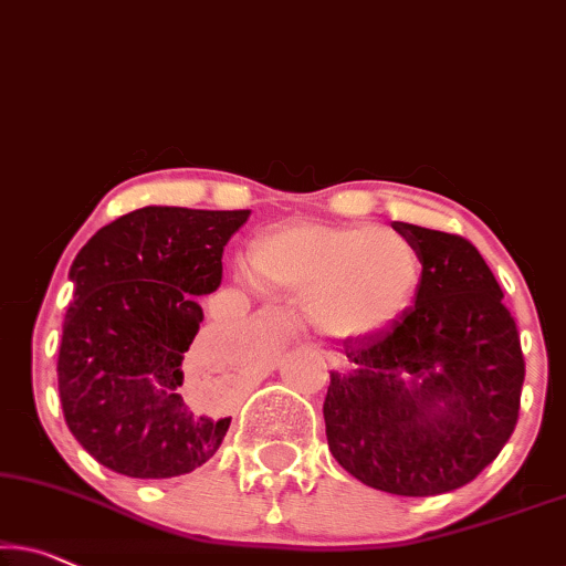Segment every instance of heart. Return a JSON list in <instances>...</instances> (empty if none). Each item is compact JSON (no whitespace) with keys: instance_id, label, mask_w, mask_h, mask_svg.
<instances>
[{"instance_id":"b5f03b06","label":"heart","mask_w":566,"mask_h":566,"mask_svg":"<svg viewBox=\"0 0 566 566\" xmlns=\"http://www.w3.org/2000/svg\"><path fill=\"white\" fill-rule=\"evenodd\" d=\"M248 268L260 291L306 301L308 322L326 337L382 329L421 275L411 244L375 227L281 229L252 244Z\"/></svg>"}]
</instances>
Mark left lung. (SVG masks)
I'll return each mask as SVG.
<instances>
[{
    "mask_svg": "<svg viewBox=\"0 0 566 566\" xmlns=\"http://www.w3.org/2000/svg\"><path fill=\"white\" fill-rule=\"evenodd\" d=\"M392 229L421 263L416 303L390 329L344 342L326 441L344 470L382 493L426 497L472 482L518 423L521 337L493 270L460 234Z\"/></svg>",
    "mask_w": 566,
    "mask_h": 566,
    "instance_id": "obj_1",
    "label": "left lung"
}]
</instances>
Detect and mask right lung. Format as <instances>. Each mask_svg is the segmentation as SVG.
<instances>
[{"label": "right lung", "instance_id": "right-lung-1", "mask_svg": "<svg viewBox=\"0 0 566 566\" xmlns=\"http://www.w3.org/2000/svg\"><path fill=\"white\" fill-rule=\"evenodd\" d=\"M250 211L145 207L114 219L73 260L59 352L65 423L109 470L178 478L209 462L232 419L184 403V355L222 283V252Z\"/></svg>", "mask_w": 566, "mask_h": 566}]
</instances>
